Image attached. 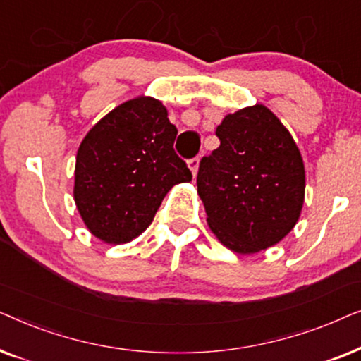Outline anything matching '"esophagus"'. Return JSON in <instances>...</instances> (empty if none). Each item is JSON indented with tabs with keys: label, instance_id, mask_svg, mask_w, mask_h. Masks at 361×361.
<instances>
[{
	"label": "esophagus",
	"instance_id": "1",
	"mask_svg": "<svg viewBox=\"0 0 361 361\" xmlns=\"http://www.w3.org/2000/svg\"><path fill=\"white\" fill-rule=\"evenodd\" d=\"M199 162H200V159L199 157H192V159L187 162V166H189V169H190V172H192V176H197V171H199Z\"/></svg>",
	"mask_w": 361,
	"mask_h": 361
}]
</instances>
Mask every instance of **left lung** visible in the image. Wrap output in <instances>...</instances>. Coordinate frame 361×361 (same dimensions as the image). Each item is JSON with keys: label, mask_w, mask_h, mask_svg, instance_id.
<instances>
[{"label": "left lung", "mask_w": 361, "mask_h": 361, "mask_svg": "<svg viewBox=\"0 0 361 361\" xmlns=\"http://www.w3.org/2000/svg\"><path fill=\"white\" fill-rule=\"evenodd\" d=\"M216 136L220 146L202 157L197 174L207 224L235 253L268 250L294 228L302 210L305 171L299 147L261 103L226 115Z\"/></svg>", "instance_id": "obj_1"}]
</instances>
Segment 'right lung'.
Masks as SVG:
<instances>
[{"mask_svg": "<svg viewBox=\"0 0 361 361\" xmlns=\"http://www.w3.org/2000/svg\"><path fill=\"white\" fill-rule=\"evenodd\" d=\"M177 128L152 97L128 100L102 118L77 151L73 200L98 240L121 245L151 225L167 192L192 174L176 154Z\"/></svg>", "mask_w": 361, "mask_h": 361, "instance_id": "1", "label": "right lung"}]
</instances>
